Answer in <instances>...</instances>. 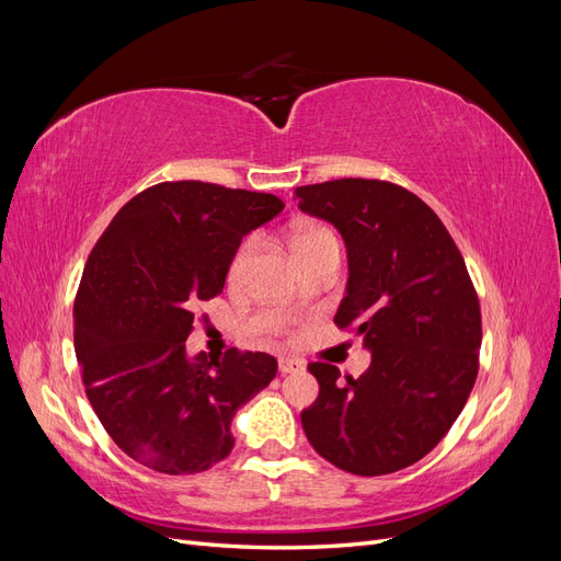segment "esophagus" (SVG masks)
<instances>
[{
	"label": "esophagus",
	"mask_w": 561,
	"mask_h": 561,
	"mask_svg": "<svg viewBox=\"0 0 561 561\" xmlns=\"http://www.w3.org/2000/svg\"><path fill=\"white\" fill-rule=\"evenodd\" d=\"M278 369L280 375H297V371H304V363L299 358H280Z\"/></svg>",
	"instance_id": "esophagus-1"
}]
</instances>
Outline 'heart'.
Listing matches in <instances>:
<instances>
[{"label":"heart","mask_w":561,"mask_h":561,"mask_svg":"<svg viewBox=\"0 0 561 561\" xmlns=\"http://www.w3.org/2000/svg\"><path fill=\"white\" fill-rule=\"evenodd\" d=\"M290 245H293L295 257L299 262H304L309 254H313L320 248H325V245L339 248V239H336V233L325 225H299L290 236ZM257 248H260L257 236H248V239L241 243V248L236 250L233 260H231V276L233 278L243 274L248 262L252 260V254L257 252Z\"/></svg>","instance_id":"obj_1"}]
</instances>
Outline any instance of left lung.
I'll return each instance as SVG.
<instances>
[{
  "label": "left lung",
  "mask_w": 561,
  "mask_h": 561,
  "mask_svg": "<svg viewBox=\"0 0 561 561\" xmlns=\"http://www.w3.org/2000/svg\"><path fill=\"white\" fill-rule=\"evenodd\" d=\"M295 194L342 233L348 285L334 325L371 351L365 375L344 383L334 365L309 363L320 393L301 412L304 433L346 472H398L435 449L478 379V293L445 225L404 186L344 178Z\"/></svg>",
  "instance_id": "8db88e82"
}]
</instances>
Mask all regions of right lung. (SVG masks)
<instances>
[{
	"label": "right lung",
	"instance_id": "add662e5",
	"mask_svg": "<svg viewBox=\"0 0 561 561\" xmlns=\"http://www.w3.org/2000/svg\"><path fill=\"white\" fill-rule=\"evenodd\" d=\"M274 194L161 182L100 236L75 299V351L89 402L133 461L165 474L213 468L231 419L276 377L268 353L186 355L194 309L222 293L243 236L274 219Z\"/></svg>",
	"mask_w": 561,
	"mask_h": 561
}]
</instances>
